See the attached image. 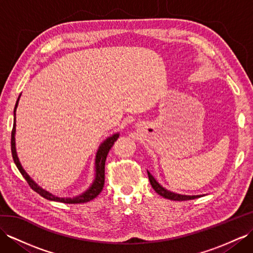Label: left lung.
<instances>
[{"instance_id":"obj_1","label":"left lung","mask_w":253,"mask_h":253,"mask_svg":"<svg viewBox=\"0 0 253 253\" xmlns=\"http://www.w3.org/2000/svg\"><path fill=\"white\" fill-rule=\"evenodd\" d=\"M147 174H148V179H150V183L153 187V189L158 194H160L161 197H164L166 199L173 200V201H186V200H193L200 197V196H182V194H176V193L168 191L156 182V179L152 176V174L150 172H147Z\"/></svg>"}]
</instances>
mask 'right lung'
I'll use <instances>...</instances> for the list:
<instances>
[{
    "label": "right lung",
    "instance_id": "add662e5",
    "mask_svg": "<svg viewBox=\"0 0 253 253\" xmlns=\"http://www.w3.org/2000/svg\"><path fill=\"white\" fill-rule=\"evenodd\" d=\"M19 98H20V96L18 97V100L16 102V106H15V110H14V126H12V130H11V141H10V144H11V155H12V159H14L15 164L18 168V170L20 171V173L22 174V176L27 180L28 184L30 185V187L34 191H36L38 194H41L42 197H43L44 199L50 200V201H56V202H62V203H67V204H75V203H85L88 202V201L95 199L98 194L102 191L103 189V185H105V167H106V159L108 156V153L109 151L111 150V147L113 146L114 142L118 140L119 138V134L116 133L112 137H110L109 139H107L103 143L100 145L98 152H97L96 155V178L94 180V184L92 185V187L86 191L84 192L81 196L77 197V198H57L52 196V194L44 191L43 189H42L41 187H38L33 180L31 179V177L28 175L27 172H25L22 167L19 163V159L17 157V153H16V146H15V132H16V109L18 106V101Z\"/></svg>",
    "mask_w": 253,
    "mask_h": 253
}]
</instances>
